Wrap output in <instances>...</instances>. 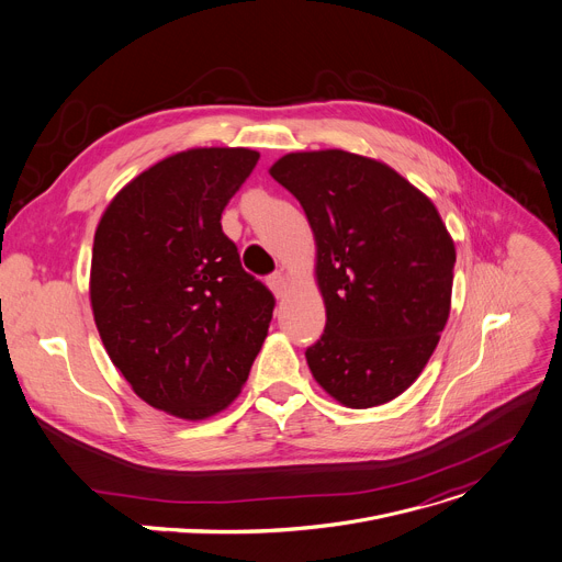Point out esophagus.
Returning <instances> with one entry per match:
<instances>
[{
    "label": "esophagus",
    "mask_w": 562,
    "mask_h": 562,
    "mask_svg": "<svg viewBox=\"0 0 562 562\" xmlns=\"http://www.w3.org/2000/svg\"><path fill=\"white\" fill-rule=\"evenodd\" d=\"M269 286H271V291L276 293V297H284L286 295V286H289V282H286V276L284 273H273V276H269Z\"/></svg>",
    "instance_id": "1"
}]
</instances>
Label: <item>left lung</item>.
I'll use <instances>...</instances> for the list:
<instances>
[{"label":"left lung","instance_id":"1","mask_svg":"<svg viewBox=\"0 0 562 562\" xmlns=\"http://www.w3.org/2000/svg\"><path fill=\"white\" fill-rule=\"evenodd\" d=\"M269 175L304 209L316 239L325 334L310 370L347 407L411 387L450 314L454 244L435 203L390 166L345 149L291 151Z\"/></svg>","mask_w":562,"mask_h":562}]
</instances>
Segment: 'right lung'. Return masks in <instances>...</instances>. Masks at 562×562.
<instances>
[{"label": "right lung", "mask_w": 562, "mask_h": 562, "mask_svg": "<svg viewBox=\"0 0 562 562\" xmlns=\"http://www.w3.org/2000/svg\"><path fill=\"white\" fill-rule=\"evenodd\" d=\"M258 159L248 147L177 151L121 188L93 235L100 340L132 390L179 419L226 411L273 318L271 291L220 222Z\"/></svg>", "instance_id": "add662e5"}]
</instances>
